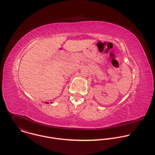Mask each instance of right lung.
<instances>
[{"label":"right lung","instance_id":"right-lung-1","mask_svg":"<svg viewBox=\"0 0 155 155\" xmlns=\"http://www.w3.org/2000/svg\"><path fill=\"white\" fill-rule=\"evenodd\" d=\"M45 104H48L49 102H45Z\"/></svg>","mask_w":155,"mask_h":155}]
</instances>
